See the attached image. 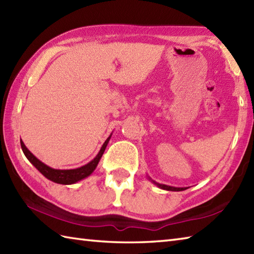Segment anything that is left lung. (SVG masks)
I'll return each mask as SVG.
<instances>
[{
	"label": "left lung",
	"mask_w": 254,
	"mask_h": 254,
	"mask_svg": "<svg viewBox=\"0 0 254 254\" xmlns=\"http://www.w3.org/2000/svg\"><path fill=\"white\" fill-rule=\"evenodd\" d=\"M156 186L159 187L160 189H164V190H168V191H182V190H186V189L183 188H175V187H170V186H166V185H160V183L157 182H154Z\"/></svg>",
	"instance_id": "obj_1"
}]
</instances>
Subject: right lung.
<instances>
[{
	"instance_id": "1",
	"label": "right lung",
	"mask_w": 254,
	"mask_h": 254,
	"mask_svg": "<svg viewBox=\"0 0 254 254\" xmlns=\"http://www.w3.org/2000/svg\"><path fill=\"white\" fill-rule=\"evenodd\" d=\"M110 137L111 136H109L106 139V142L104 143V145H102L100 152L93 160L90 161V163H88L87 165H85L83 167H80V168L69 169V170H60V169L50 168L49 166L45 165L44 163H41L39 159L36 158L35 156L29 152L28 148L25 146V144L23 142H20V146H21V149H23V152L27 157V159H28L30 163L47 178V179H49L56 183H60V185H72V183H75V182L84 179V178H86V177H88L91 172L95 170L97 165H98V163H99L102 154H104V152H105L107 144H108V142H109Z\"/></svg>"
}]
</instances>
